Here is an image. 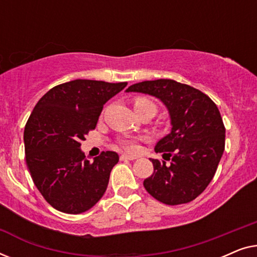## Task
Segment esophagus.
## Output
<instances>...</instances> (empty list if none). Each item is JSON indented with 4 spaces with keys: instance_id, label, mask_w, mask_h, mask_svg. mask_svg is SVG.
<instances>
[{
    "instance_id": "34e87169",
    "label": "esophagus",
    "mask_w": 257,
    "mask_h": 257,
    "mask_svg": "<svg viewBox=\"0 0 257 257\" xmlns=\"http://www.w3.org/2000/svg\"><path fill=\"white\" fill-rule=\"evenodd\" d=\"M135 159H137V157L128 156V154H121L120 156V160H135Z\"/></svg>"
}]
</instances>
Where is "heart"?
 Here are the masks:
<instances>
[{
	"label": "heart",
	"instance_id": "obj_1",
	"mask_svg": "<svg viewBox=\"0 0 257 257\" xmlns=\"http://www.w3.org/2000/svg\"><path fill=\"white\" fill-rule=\"evenodd\" d=\"M145 107H152L156 111V106L152 101L146 99V98H138L135 101V110H142V108ZM120 145L122 146V149H125L128 152H136L138 150V142L136 139H131V138H125L120 142Z\"/></svg>",
	"mask_w": 257,
	"mask_h": 257
}]
</instances>
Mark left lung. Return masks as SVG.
Here are the masks:
<instances>
[{"instance_id": "8db88e82", "label": "left lung", "mask_w": 257, "mask_h": 257, "mask_svg": "<svg viewBox=\"0 0 257 257\" xmlns=\"http://www.w3.org/2000/svg\"><path fill=\"white\" fill-rule=\"evenodd\" d=\"M126 92L158 98L171 119V132L157 143L154 151L172 161L166 165L150 159L154 172L144 180V187L166 205L194 200L212 181L224 151L226 130L219 108L200 90L173 79L145 80L133 84Z\"/></svg>"}]
</instances>
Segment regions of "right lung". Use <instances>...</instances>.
Masks as SVG:
<instances>
[{"label":"right lung","mask_w":257,"mask_h":257,"mask_svg":"<svg viewBox=\"0 0 257 257\" xmlns=\"http://www.w3.org/2000/svg\"><path fill=\"white\" fill-rule=\"evenodd\" d=\"M126 85L71 80L49 90L31 112L23 137L27 166L38 191L59 212H86L106 191L118 154L101 152L90 163L80 142L96 127L104 104Z\"/></svg>","instance_id":"1"}]
</instances>
